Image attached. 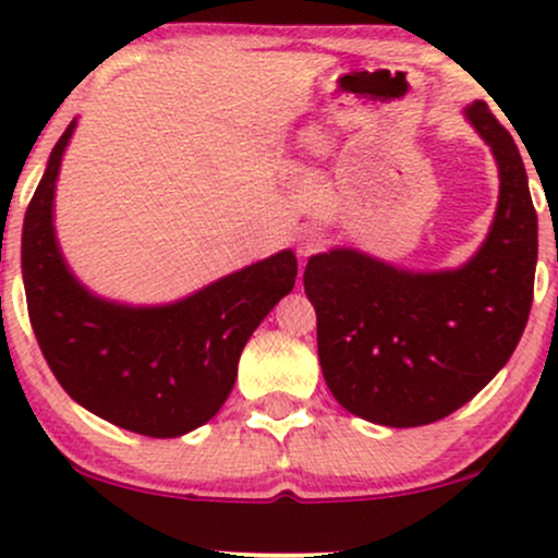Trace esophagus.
Listing matches in <instances>:
<instances>
[{
	"label": "esophagus",
	"instance_id": "esophagus-1",
	"mask_svg": "<svg viewBox=\"0 0 558 558\" xmlns=\"http://www.w3.org/2000/svg\"><path fill=\"white\" fill-rule=\"evenodd\" d=\"M325 248V235L319 230H306L299 239V254L301 257H312V254L323 252Z\"/></svg>",
	"mask_w": 558,
	"mask_h": 558
}]
</instances>
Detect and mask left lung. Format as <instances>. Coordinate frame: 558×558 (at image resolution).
<instances>
[{"instance_id":"1","label":"left lung","mask_w":558,"mask_h":558,"mask_svg":"<svg viewBox=\"0 0 558 558\" xmlns=\"http://www.w3.org/2000/svg\"><path fill=\"white\" fill-rule=\"evenodd\" d=\"M466 120L493 149L501 194L464 267L409 272L354 248L306 262L325 383L377 425H430L475 399L514 354L533 306L537 215L520 149L485 101L466 107Z\"/></svg>"}]
</instances>
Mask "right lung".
<instances>
[{
	"mask_svg": "<svg viewBox=\"0 0 558 558\" xmlns=\"http://www.w3.org/2000/svg\"><path fill=\"white\" fill-rule=\"evenodd\" d=\"M65 128L23 222V283L31 328L60 386L88 412L149 438H178L220 412L257 325L296 283V257L270 259L168 306L96 299L68 270L52 204Z\"/></svg>",
	"mask_w": 558,
	"mask_h": 558,
	"instance_id": "obj_1",
	"label": "right lung"
}]
</instances>
